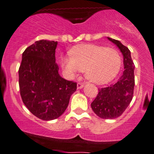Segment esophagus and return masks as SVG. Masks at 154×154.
I'll return each mask as SVG.
<instances>
[{
    "label": "esophagus",
    "mask_w": 154,
    "mask_h": 154,
    "mask_svg": "<svg viewBox=\"0 0 154 154\" xmlns=\"http://www.w3.org/2000/svg\"><path fill=\"white\" fill-rule=\"evenodd\" d=\"M84 87V84H82V83H79V82L78 84H77V89H82V88H83Z\"/></svg>",
    "instance_id": "obj_1"
}]
</instances>
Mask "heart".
<instances>
[{
	"label": "heart",
	"mask_w": 154,
	"mask_h": 154,
	"mask_svg": "<svg viewBox=\"0 0 154 154\" xmlns=\"http://www.w3.org/2000/svg\"><path fill=\"white\" fill-rule=\"evenodd\" d=\"M121 57L116 50L96 45H81L71 50V56H62L60 64L72 77L84 71L86 78L96 83L113 79L120 70Z\"/></svg>",
	"instance_id": "b5f03b06"
}]
</instances>
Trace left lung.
Listing matches in <instances>:
<instances>
[{
  "mask_svg": "<svg viewBox=\"0 0 154 154\" xmlns=\"http://www.w3.org/2000/svg\"><path fill=\"white\" fill-rule=\"evenodd\" d=\"M107 38L117 46L123 54L124 71L116 83L99 89V93L91 103V107L93 112L102 119H115L123 114L132 101L135 85V65L127 47L119 41L109 37Z\"/></svg>",
  "mask_w": 154,
  "mask_h": 154,
  "instance_id": "8db88e82",
  "label": "left lung"
}]
</instances>
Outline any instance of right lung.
Masks as SVG:
<instances>
[{
  "mask_svg": "<svg viewBox=\"0 0 154 154\" xmlns=\"http://www.w3.org/2000/svg\"><path fill=\"white\" fill-rule=\"evenodd\" d=\"M58 42L40 40L22 54L19 68V87L24 104L43 120H52L63 114L77 84L58 74L55 63Z\"/></svg>",
  "mask_w": 154,
  "mask_h": 154,
  "instance_id": "obj_1",
  "label": "right lung"
}]
</instances>
